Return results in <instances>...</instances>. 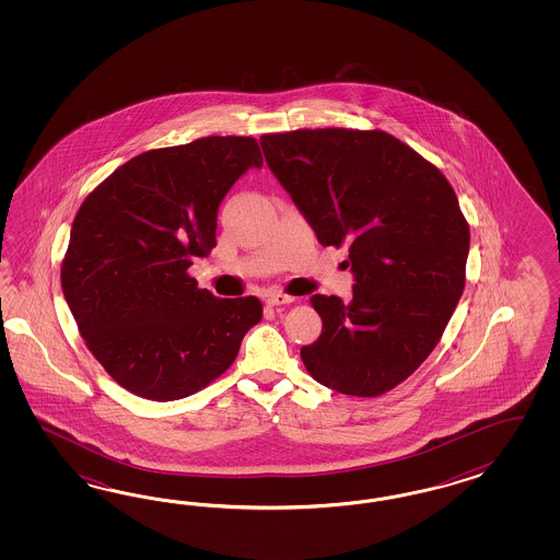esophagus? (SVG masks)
I'll return each instance as SVG.
<instances>
[{"mask_svg":"<svg viewBox=\"0 0 560 560\" xmlns=\"http://www.w3.org/2000/svg\"><path fill=\"white\" fill-rule=\"evenodd\" d=\"M293 302H295V298L288 295V293H269V295H267V304L271 305V307L293 304Z\"/></svg>","mask_w":560,"mask_h":560,"instance_id":"34e87169","label":"esophagus"}]
</instances>
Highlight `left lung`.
<instances>
[{
	"mask_svg": "<svg viewBox=\"0 0 560 560\" xmlns=\"http://www.w3.org/2000/svg\"><path fill=\"white\" fill-rule=\"evenodd\" d=\"M269 168L324 246H347L353 300L312 295L323 335L302 347L326 388L382 396L438 347L466 285L470 228L441 170L380 129L260 137Z\"/></svg>",
	"mask_w": 560,
	"mask_h": 560,
	"instance_id": "obj_1",
	"label": "left lung"
}]
</instances>
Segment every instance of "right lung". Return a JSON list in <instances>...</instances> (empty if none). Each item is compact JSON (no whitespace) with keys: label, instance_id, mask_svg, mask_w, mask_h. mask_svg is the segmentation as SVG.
I'll return each mask as SVG.
<instances>
[{"label":"right lung","instance_id":"add662e5","mask_svg":"<svg viewBox=\"0 0 560 560\" xmlns=\"http://www.w3.org/2000/svg\"><path fill=\"white\" fill-rule=\"evenodd\" d=\"M250 166H262L255 137L150 150L75 213L61 288L85 347L125 390L155 402L203 390L260 323L258 298L220 300L188 275L215 248L218 207Z\"/></svg>","mask_w":560,"mask_h":560}]
</instances>
